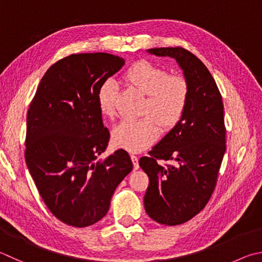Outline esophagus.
I'll return each mask as SVG.
<instances>
[{"label": "esophagus", "instance_id": "obj_1", "mask_svg": "<svg viewBox=\"0 0 262 262\" xmlns=\"http://www.w3.org/2000/svg\"><path fill=\"white\" fill-rule=\"evenodd\" d=\"M130 158L133 161V166H134V169H139V158L134 155H132Z\"/></svg>", "mask_w": 262, "mask_h": 262}]
</instances>
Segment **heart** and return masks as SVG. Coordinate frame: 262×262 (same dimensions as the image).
<instances>
[{
  "mask_svg": "<svg viewBox=\"0 0 262 262\" xmlns=\"http://www.w3.org/2000/svg\"><path fill=\"white\" fill-rule=\"evenodd\" d=\"M125 79L146 95L144 113L152 117L139 120L123 119L112 128L111 141L120 149L140 152L158 139L157 122L165 130L178 125L187 107L189 85L182 75H169L167 70L146 60L133 65ZM117 98L118 83L113 79L105 80L97 92V105L102 116L112 118L116 115Z\"/></svg>",
  "mask_w": 262,
  "mask_h": 262,
  "instance_id": "obj_1",
  "label": "heart"
}]
</instances>
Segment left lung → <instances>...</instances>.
Wrapping results in <instances>:
<instances>
[{
	"label": "left lung",
	"mask_w": 262,
	"mask_h": 262,
	"mask_svg": "<svg viewBox=\"0 0 262 262\" xmlns=\"http://www.w3.org/2000/svg\"><path fill=\"white\" fill-rule=\"evenodd\" d=\"M147 54L177 60L189 85L182 118L139 164L149 177L144 207L152 220L166 226L189 221L201 212L215 188L226 152L221 94L207 68L183 48H154ZM157 159L172 160L163 168Z\"/></svg>",
	"instance_id": "8db88e82"
}]
</instances>
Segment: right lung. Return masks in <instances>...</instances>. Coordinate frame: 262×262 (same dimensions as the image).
<instances>
[{"instance_id":"obj_1","label":"right lung","mask_w":262,"mask_h":262,"mask_svg":"<svg viewBox=\"0 0 262 262\" xmlns=\"http://www.w3.org/2000/svg\"><path fill=\"white\" fill-rule=\"evenodd\" d=\"M123 65L105 52L65 57L47 71L28 108L26 165L47 207L66 225L88 227L105 216L133 169L122 149L97 159L110 139L97 92Z\"/></svg>"}]
</instances>
